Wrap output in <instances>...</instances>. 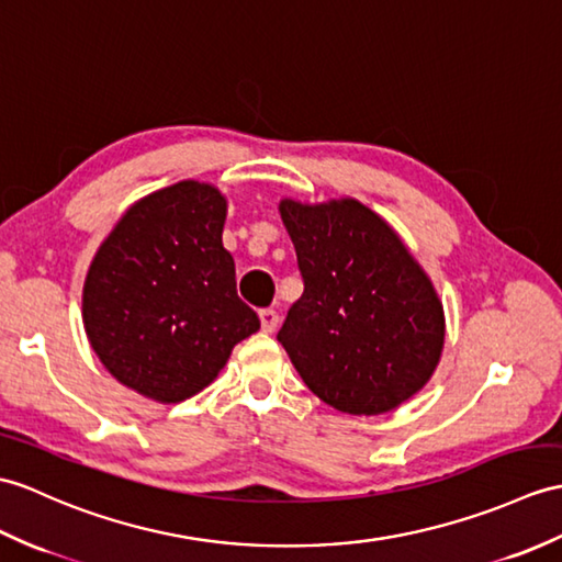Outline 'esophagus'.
<instances>
[{"mask_svg": "<svg viewBox=\"0 0 562 562\" xmlns=\"http://www.w3.org/2000/svg\"><path fill=\"white\" fill-rule=\"evenodd\" d=\"M278 323H280L278 311H272V308L260 311V328H263V333H276Z\"/></svg>", "mask_w": 562, "mask_h": 562, "instance_id": "34e87169", "label": "esophagus"}]
</instances>
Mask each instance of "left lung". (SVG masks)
<instances>
[{
	"instance_id": "obj_1",
	"label": "left lung",
	"mask_w": 562,
	"mask_h": 562,
	"mask_svg": "<svg viewBox=\"0 0 562 562\" xmlns=\"http://www.w3.org/2000/svg\"><path fill=\"white\" fill-rule=\"evenodd\" d=\"M304 294L278 333L313 395L385 414L434 375L446 318L428 276L387 222L355 199L280 201Z\"/></svg>"
}]
</instances>
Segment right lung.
<instances>
[{"label": "right lung", "mask_w": 562, "mask_h": 562, "mask_svg": "<svg viewBox=\"0 0 562 562\" xmlns=\"http://www.w3.org/2000/svg\"><path fill=\"white\" fill-rule=\"evenodd\" d=\"M227 201L179 181L136 201L102 241L83 284L86 335L122 385L177 404L211 385L260 328L222 246Z\"/></svg>", "instance_id": "obj_1"}]
</instances>
